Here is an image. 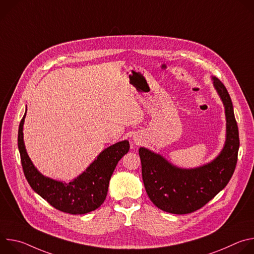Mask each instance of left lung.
Here are the masks:
<instances>
[{
  "instance_id": "left-lung-1",
  "label": "left lung",
  "mask_w": 254,
  "mask_h": 254,
  "mask_svg": "<svg viewBox=\"0 0 254 254\" xmlns=\"http://www.w3.org/2000/svg\"><path fill=\"white\" fill-rule=\"evenodd\" d=\"M214 86L225 106L226 141L211 163L196 169H180L162 156L140 148L141 176L151 201L172 214L192 213L213 199L231 179L238 156L239 133L230 95L224 84L213 77Z\"/></svg>"
}]
</instances>
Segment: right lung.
<instances>
[{
	"mask_svg": "<svg viewBox=\"0 0 254 254\" xmlns=\"http://www.w3.org/2000/svg\"><path fill=\"white\" fill-rule=\"evenodd\" d=\"M25 117L26 113L19 126L18 148L24 175L31 188L54 208L65 213L86 214L100 207L118 162L129 150L128 141L123 140L105 149L79 177L72 182L62 183L44 177L32 164L23 139Z\"/></svg>",
	"mask_w": 254,
	"mask_h": 254,
	"instance_id": "right-lung-1",
	"label": "right lung"
}]
</instances>
